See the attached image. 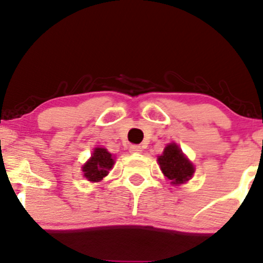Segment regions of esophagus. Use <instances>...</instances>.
<instances>
[{"label": "esophagus", "instance_id": "obj_1", "mask_svg": "<svg viewBox=\"0 0 263 263\" xmlns=\"http://www.w3.org/2000/svg\"><path fill=\"white\" fill-rule=\"evenodd\" d=\"M129 151H131L132 154H141L142 147L140 146V145H131V146H129Z\"/></svg>", "mask_w": 263, "mask_h": 263}]
</instances>
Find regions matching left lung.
Masks as SVG:
<instances>
[{"label":"left lung","mask_w":263,"mask_h":263,"mask_svg":"<svg viewBox=\"0 0 263 263\" xmlns=\"http://www.w3.org/2000/svg\"><path fill=\"white\" fill-rule=\"evenodd\" d=\"M158 163L163 174L171 181L172 184H183L190 181L195 173L193 164L185 158L178 145L174 142L166 145L163 154L158 156Z\"/></svg>","instance_id":"left-lung-1"}]
</instances>
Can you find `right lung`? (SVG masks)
<instances>
[{
  "instance_id": "obj_1",
  "label": "right lung",
  "mask_w": 263,
  "mask_h": 263,
  "mask_svg": "<svg viewBox=\"0 0 263 263\" xmlns=\"http://www.w3.org/2000/svg\"><path fill=\"white\" fill-rule=\"evenodd\" d=\"M115 164L112 154L108 153L104 147H95L92 155L82 166L84 177L90 182H100L105 176H108L109 171Z\"/></svg>"
}]
</instances>
